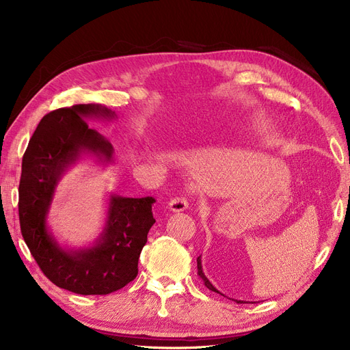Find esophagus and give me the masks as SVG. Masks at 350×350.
I'll return each mask as SVG.
<instances>
[{"mask_svg": "<svg viewBox=\"0 0 350 350\" xmlns=\"http://www.w3.org/2000/svg\"><path fill=\"white\" fill-rule=\"evenodd\" d=\"M187 208H189V203H187V200L183 196L174 198V199H172L170 202H168V209H170L172 212H183Z\"/></svg>", "mask_w": 350, "mask_h": 350, "instance_id": "obj_1", "label": "esophagus"}]
</instances>
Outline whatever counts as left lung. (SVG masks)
Returning a JSON list of instances; mask_svg holds the SVG:
<instances>
[{"instance_id": "left-lung-1", "label": "left lung", "mask_w": 350, "mask_h": 350, "mask_svg": "<svg viewBox=\"0 0 350 350\" xmlns=\"http://www.w3.org/2000/svg\"><path fill=\"white\" fill-rule=\"evenodd\" d=\"M200 258L202 256H198V275L203 280V284H204V286L206 287H208L211 291H215V293H219V294H222L221 291H217L213 286H212V282L208 280V277H206L204 275V273H203V268H202V260H200ZM224 295V294H222ZM232 300H234V301H237L238 304H242V303H247V301H243V300H235V299H232Z\"/></svg>"}]
</instances>
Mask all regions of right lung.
I'll return each mask as SVG.
<instances>
[{
	"label": "right lung",
	"instance_id": "obj_1",
	"mask_svg": "<svg viewBox=\"0 0 350 350\" xmlns=\"http://www.w3.org/2000/svg\"><path fill=\"white\" fill-rule=\"evenodd\" d=\"M113 120L115 112L79 103L44 115L24 152L18 187V215L24 242L57 287L82 295H103L125 287L138 274V258L155 224L154 198L111 195L107 221L92 247L64 248L47 226L56 187L69 167L90 155L100 164L113 161V147L86 120Z\"/></svg>",
	"mask_w": 350,
	"mask_h": 350
}]
</instances>
